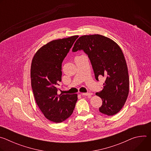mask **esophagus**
<instances>
[{"instance_id":"34e87169","label":"esophagus","mask_w":151,"mask_h":151,"mask_svg":"<svg viewBox=\"0 0 151 151\" xmlns=\"http://www.w3.org/2000/svg\"><path fill=\"white\" fill-rule=\"evenodd\" d=\"M82 96H91L93 94L91 93H83L81 94Z\"/></svg>"}]
</instances>
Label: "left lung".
Instances as JSON below:
<instances>
[{"mask_svg":"<svg viewBox=\"0 0 151 151\" xmlns=\"http://www.w3.org/2000/svg\"><path fill=\"white\" fill-rule=\"evenodd\" d=\"M81 50L90 58L96 80L99 76L106 78L103 89L96 93L103 101L100 112L108 116L116 114L127 99L130 83L122 50L112 39L98 34L79 37L72 51Z\"/></svg>","mask_w":151,"mask_h":151,"instance_id":"obj_1","label":"left lung"}]
</instances>
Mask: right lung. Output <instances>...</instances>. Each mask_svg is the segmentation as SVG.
Wrapping results in <instances>:
<instances>
[{
  "label": "right lung",
  "mask_w": 151,
  "mask_h": 151,
  "mask_svg": "<svg viewBox=\"0 0 151 151\" xmlns=\"http://www.w3.org/2000/svg\"><path fill=\"white\" fill-rule=\"evenodd\" d=\"M78 36L53 40L40 47L32 61L31 84L35 99L48 120L59 123L73 113L78 94H58L61 64Z\"/></svg>",
  "instance_id": "right-lung-1"
}]
</instances>
